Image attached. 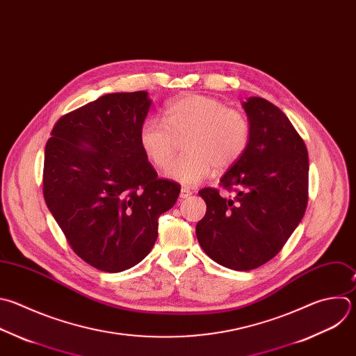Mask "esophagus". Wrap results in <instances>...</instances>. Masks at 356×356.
I'll list each match as a JSON object with an SVG mask.
<instances>
[{
	"instance_id": "obj_1",
	"label": "esophagus",
	"mask_w": 356,
	"mask_h": 356,
	"mask_svg": "<svg viewBox=\"0 0 356 356\" xmlns=\"http://www.w3.org/2000/svg\"><path fill=\"white\" fill-rule=\"evenodd\" d=\"M190 195H191V191H190L188 188L183 187V188L180 190V197H181V198H187V197H190Z\"/></svg>"
}]
</instances>
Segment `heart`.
Returning a JSON list of instances; mask_svg holds the SVG:
<instances>
[{
    "mask_svg": "<svg viewBox=\"0 0 356 356\" xmlns=\"http://www.w3.org/2000/svg\"><path fill=\"white\" fill-rule=\"evenodd\" d=\"M248 117L209 96L187 95L166 104L163 120L148 117L140 129V144L158 168L172 161L177 140H184L187 154L176 159L166 176L184 186H197L208 179L215 168L225 170L238 162L250 141Z\"/></svg>",
    "mask_w": 356,
    "mask_h": 356,
    "instance_id": "heart-1",
    "label": "heart"
}]
</instances>
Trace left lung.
<instances>
[{
  "label": "left lung",
  "instance_id": "left-lung-1",
  "mask_svg": "<svg viewBox=\"0 0 356 356\" xmlns=\"http://www.w3.org/2000/svg\"><path fill=\"white\" fill-rule=\"evenodd\" d=\"M243 107L250 141L219 180L233 195L200 190L207 212L195 226L202 250L236 271L254 270L281 252L305 215L309 190L307 149L289 118L263 97H249Z\"/></svg>",
  "mask_w": 356,
  "mask_h": 356
}]
</instances>
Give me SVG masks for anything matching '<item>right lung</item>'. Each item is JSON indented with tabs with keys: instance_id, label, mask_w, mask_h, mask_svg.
Returning a JSON list of instances; mask_svg holds the SVG:
<instances>
[{
	"instance_id": "1",
	"label": "right lung",
	"mask_w": 356,
	"mask_h": 356,
	"mask_svg": "<svg viewBox=\"0 0 356 356\" xmlns=\"http://www.w3.org/2000/svg\"><path fill=\"white\" fill-rule=\"evenodd\" d=\"M149 107L145 90L100 96L64 114L46 144L44 201L74 253L100 271L143 261L180 193L141 148Z\"/></svg>"
}]
</instances>
